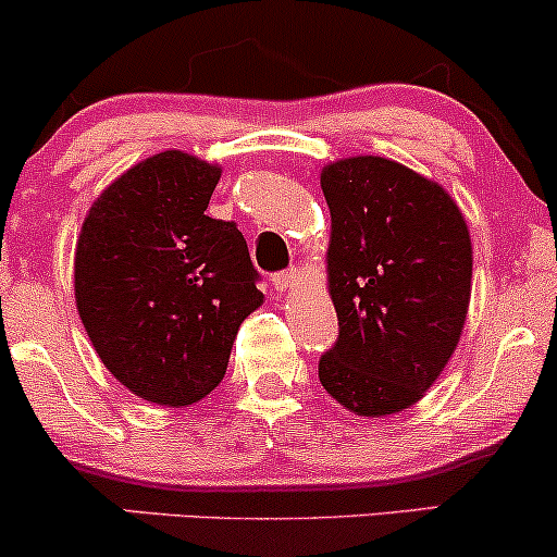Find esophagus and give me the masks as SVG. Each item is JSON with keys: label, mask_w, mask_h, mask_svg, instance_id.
<instances>
[{"label": "esophagus", "mask_w": 557, "mask_h": 557, "mask_svg": "<svg viewBox=\"0 0 557 557\" xmlns=\"http://www.w3.org/2000/svg\"><path fill=\"white\" fill-rule=\"evenodd\" d=\"M298 283V272L296 270H287V272H277L272 277V285L277 287V290H290L293 285Z\"/></svg>", "instance_id": "obj_1"}]
</instances>
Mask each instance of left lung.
I'll return each mask as SVG.
<instances>
[{"mask_svg": "<svg viewBox=\"0 0 557 557\" xmlns=\"http://www.w3.org/2000/svg\"><path fill=\"white\" fill-rule=\"evenodd\" d=\"M337 345L319 360L332 399L360 418L412 407L435 384L467 321L472 238L435 181L397 160L355 156L321 169Z\"/></svg>", "mask_w": 557, "mask_h": 557, "instance_id": "1", "label": "left lung"}]
</instances>
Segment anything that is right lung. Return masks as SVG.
Here are the masks:
<instances>
[{
    "instance_id": "obj_1",
    "label": "right lung",
    "mask_w": 557,
    "mask_h": 557,
    "mask_svg": "<svg viewBox=\"0 0 557 557\" xmlns=\"http://www.w3.org/2000/svg\"><path fill=\"white\" fill-rule=\"evenodd\" d=\"M218 163L165 150L100 191L75 249V304L98 358L150 405L189 407L225 376L264 304L236 223L205 214Z\"/></svg>"
}]
</instances>
